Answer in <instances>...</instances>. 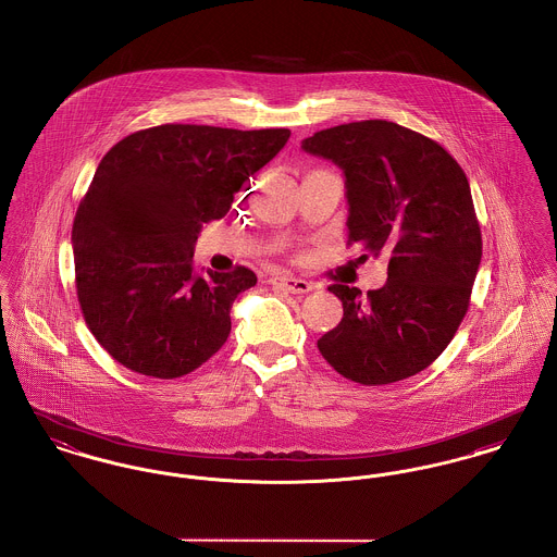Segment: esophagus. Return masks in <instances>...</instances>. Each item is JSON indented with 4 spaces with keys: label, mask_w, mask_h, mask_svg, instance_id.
Returning a JSON list of instances; mask_svg holds the SVG:
<instances>
[{
    "label": "esophagus",
    "mask_w": 557,
    "mask_h": 557,
    "mask_svg": "<svg viewBox=\"0 0 557 557\" xmlns=\"http://www.w3.org/2000/svg\"><path fill=\"white\" fill-rule=\"evenodd\" d=\"M273 286L290 293V295H307L313 290V284L307 282V280H300V277H293V275H280V277H273L271 280Z\"/></svg>",
    "instance_id": "34e87169"
}]
</instances>
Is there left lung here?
Here are the masks:
<instances>
[{"label":"left lung","mask_w":557,"mask_h":557,"mask_svg":"<svg viewBox=\"0 0 557 557\" xmlns=\"http://www.w3.org/2000/svg\"><path fill=\"white\" fill-rule=\"evenodd\" d=\"M302 149L345 174L349 244L366 252L358 261L389 259L379 290L327 288L343 302V320L318 349L360 385L414 376L453 341L482 261L469 181L442 145L385 120L315 132Z\"/></svg>","instance_id":"obj_1"}]
</instances>
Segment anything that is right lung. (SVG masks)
I'll use <instances>...</instances> for the list:
<instances>
[{"label": "right lung", "mask_w": 557, "mask_h": 557, "mask_svg": "<svg viewBox=\"0 0 557 557\" xmlns=\"http://www.w3.org/2000/svg\"><path fill=\"white\" fill-rule=\"evenodd\" d=\"M288 128L164 124L134 132L100 160L73 221L75 286L100 347L132 372L178 379L231 332V305L255 271H194L201 225L288 143Z\"/></svg>", "instance_id": "right-lung-1"}]
</instances>
